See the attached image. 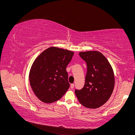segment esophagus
Instances as JSON below:
<instances>
[{"label":"esophagus","instance_id":"obj_1","mask_svg":"<svg viewBox=\"0 0 135 135\" xmlns=\"http://www.w3.org/2000/svg\"><path fill=\"white\" fill-rule=\"evenodd\" d=\"M74 87V84H71V85H70V88H71V89H73Z\"/></svg>","mask_w":135,"mask_h":135}]
</instances>
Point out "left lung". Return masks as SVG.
Segmentation results:
<instances>
[{"label":"left lung","instance_id":"8db88e82","mask_svg":"<svg viewBox=\"0 0 135 135\" xmlns=\"http://www.w3.org/2000/svg\"><path fill=\"white\" fill-rule=\"evenodd\" d=\"M79 54L87 64V72L84 87L75 90V93L84 107L97 109L107 103L113 92V69L107 59L99 51L80 52Z\"/></svg>","mask_w":135,"mask_h":135}]
</instances>
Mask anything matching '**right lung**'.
<instances>
[{
    "label": "right lung",
    "mask_w": 135,
    "mask_h": 135,
    "mask_svg": "<svg viewBox=\"0 0 135 135\" xmlns=\"http://www.w3.org/2000/svg\"><path fill=\"white\" fill-rule=\"evenodd\" d=\"M74 52L51 47L34 60L29 73L31 87L43 103L51 104L60 100L70 87L66 67Z\"/></svg>",
    "instance_id": "1"
}]
</instances>
